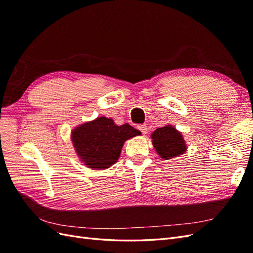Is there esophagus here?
I'll return each instance as SVG.
<instances>
[{
	"mask_svg": "<svg viewBox=\"0 0 253 253\" xmlns=\"http://www.w3.org/2000/svg\"><path fill=\"white\" fill-rule=\"evenodd\" d=\"M138 129H139V131H141L142 134H147L148 133V126H147V125H140V126H138Z\"/></svg>",
	"mask_w": 253,
	"mask_h": 253,
	"instance_id": "obj_1",
	"label": "esophagus"
}]
</instances>
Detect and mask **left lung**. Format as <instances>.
Instances as JSON below:
<instances>
[{"mask_svg":"<svg viewBox=\"0 0 253 253\" xmlns=\"http://www.w3.org/2000/svg\"><path fill=\"white\" fill-rule=\"evenodd\" d=\"M151 138L156 153L164 160L178 157L188 149L182 134L171 125L156 128Z\"/></svg>","mask_w":253,"mask_h":253,"instance_id":"1","label":"left lung"}]
</instances>
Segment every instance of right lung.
Instances as JSON below:
<instances>
[{"label": "right lung", "mask_w": 253, "mask_h": 253, "mask_svg": "<svg viewBox=\"0 0 253 253\" xmlns=\"http://www.w3.org/2000/svg\"><path fill=\"white\" fill-rule=\"evenodd\" d=\"M140 134L128 124L118 126L112 118L102 116L76 126L71 138L84 166L104 170L117 163L125 142Z\"/></svg>", "instance_id": "obj_1"}]
</instances>
